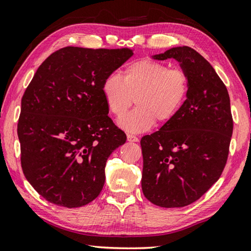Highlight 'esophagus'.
<instances>
[{"mask_svg":"<svg viewBox=\"0 0 251 251\" xmlns=\"http://www.w3.org/2000/svg\"><path fill=\"white\" fill-rule=\"evenodd\" d=\"M126 139H127V142H139V139L136 138L135 135H132V134H127Z\"/></svg>","mask_w":251,"mask_h":251,"instance_id":"obj_1","label":"esophagus"}]
</instances>
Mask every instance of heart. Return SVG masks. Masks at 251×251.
<instances>
[{
    "instance_id": "1",
    "label": "heart",
    "mask_w": 251,
    "mask_h": 251,
    "mask_svg": "<svg viewBox=\"0 0 251 251\" xmlns=\"http://www.w3.org/2000/svg\"><path fill=\"white\" fill-rule=\"evenodd\" d=\"M101 92L108 110L116 117H122L136 98L138 107L118 125L131 133H141L156 121L167 124L177 115L188 96L189 76L182 69L142 59L126 65L124 77L108 74Z\"/></svg>"
}]
</instances>
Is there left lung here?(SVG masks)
Here are the masks:
<instances>
[{
    "label": "left lung",
    "instance_id": "left-lung-1",
    "mask_svg": "<svg viewBox=\"0 0 251 251\" xmlns=\"http://www.w3.org/2000/svg\"><path fill=\"white\" fill-rule=\"evenodd\" d=\"M154 60H176L189 76L186 101L172 120L141 140L142 190L162 207L191 204L219 180L233 134L227 88L190 47H174Z\"/></svg>",
    "mask_w": 251,
    "mask_h": 251
}]
</instances>
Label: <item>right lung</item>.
I'll return each instance as SVG.
<instances>
[{
  "mask_svg": "<svg viewBox=\"0 0 251 251\" xmlns=\"http://www.w3.org/2000/svg\"><path fill=\"white\" fill-rule=\"evenodd\" d=\"M132 55L65 47L38 68L22 98L17 134L23 173L47 201L78 207L100 193L107 159L126 141L108 117L101 86Z\"/></svg>",
  "mask_w": 251,
  "mask_h": 251,
  "instance_id": "right-lung-1",
  "label": "right lung"
}]
</instances>
